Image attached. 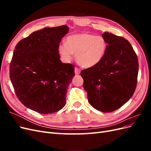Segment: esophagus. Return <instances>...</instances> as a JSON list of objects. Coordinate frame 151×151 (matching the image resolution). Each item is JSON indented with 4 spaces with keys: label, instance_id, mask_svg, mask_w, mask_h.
I'll return each mask as SVG.
<instances>
[{
    "label": "esophagus",
    "instance_id": "esophagus-1",
    "mask_svg": "<svg viewBox=\"0 0 151 151\" xmlns=\"http://www.w3.org/2000/svg\"><path fill=\"white\" fill-rule=\"evenodd\" d=\"M80 73H81L80 68L76 67L75 68V74H76V75H79V74H80Z\"/></svg>",
    "mask_w": 151,
    "mask_h": 151
}]
</instances>
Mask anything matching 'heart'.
<instances>
[{
  "label": "heart",
  "instance_id": "obj_1",
  "mask_svg": "<svg viewBox=\"0 0 151 151\" xmlns=\"http://www.w3.org/2000/svg\"><path fill=\"white\" fill-rule=\"evenodd\" d=\"M107 49V43L102 36L89 33L72 35L60 44L58 52L66 61L70 60L76 53L77 63L83 67L90 68L101 61Z\"/></svg>",
  "mask_w": 151,
  "mask_h": 151
}]
</instances>
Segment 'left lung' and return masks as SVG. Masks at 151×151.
Masks as SVG:
<instances>
[{"mask_svg":"<svg viewBox=\"0 0 151 151\" xmlns=\"http://www.w3.org/2000/svg\"><path fill=\"white\" fill-rule=\"evenodd\" d=\"M102 35L107 43L103 58L95 66L82 70L81 76L89 104L100 111L111 112L133 96L137 83L139 62L127 40L108 32Z\"/></svg>","mask_w":151,"mask_h":151,"instance_id":"left-lung-1","label":"left lung"}]
</instances>
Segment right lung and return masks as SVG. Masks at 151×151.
<instances>
[{
  "label": "right lung",
  "instance_id": "1",
  "mask_svg": "<svg viewBox=\"0 0 151 151\" xmlns=\"http://www.w3.org/2000/svg\"><path fill=\"white\" fill-rule=\"evenodd\" d=\"M68 30L63 25L35 31L19 41L13 52L9 76L16 94L39 113L57 112L66 104L74 67L61 62L58 47Z\"/></svg>",
  "mask_w": 151,
  "mask_h": 151
}]
</instances>
